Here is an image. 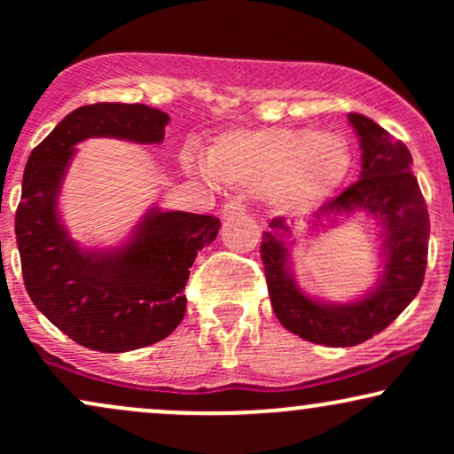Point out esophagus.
<instances>
[{"label":"esophagus","mask_w":454,"mask_h":454,"mask_svg":"<svg viewBox=\"0 0 454 454\" xmlns=\"http://www.w3.org/2000/svg\"><path fill=\"white\" fill-rule=\"evenodd\" d=\"M241 213H245V205H243L241 200H228L226 205L222 207V217H223V220H231V217L241 215Z\"/></svg>","instance_id":"1"}]
</instances>
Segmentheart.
<instances>
[{
	"mask_svg": "<svg viewBox=\"0 0 454 454\" xmlns=\"http://www.w3.org/2000/svg\"><path fill=\"white\" fill-rule=\"evenodd\" d=\"M202 168L222 184L249 192H267L270 205L284 213H305L325 202L352 168L348 140L335 132L309 128L231 129L215 138Z\"/></svg>",
	"mask_w": 454,
	"mask_h": 454,
	"instance_id": "obj_1",
	"label": "heart"
}]
</instances>
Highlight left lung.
<instances>
[{"label":"left lung","instance_id":"1","mask_svg":"<svg viewBox=\"0 0 454 454\" xmlns=\"http://www.w3.org/2000/svg\"><path fill=\"white\" fill-rule=\"evenodd\" d=\"M361 143V179L325 202L314 223L326 217L363 211L382 228L384 270L376 288L352 303H322L305 294L290 270L293 234L284 217H275L262 232L260 258L278 320L294 335L331 348H350L384 331L419 294L429 249V213L408 147L376 121L348 114Z\"/></svg>","mask_w":454,"mask_h":454}]
</instances>
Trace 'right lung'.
<instances>
[{"mask_svg": "<svg viewBox=\"0 0 454 454\" xmlns=\"http://www.w3.org/2000/svg\"><path fill=\"white\" fill-rule=\"evenodd\" d=\"M168 114L145 104L98 102L57 123L31 151L14 217L29 299L70 340L98 352H128L164 340L185 316L190 267L215 241L220 220L151 209L129 241L82 249L57 213L74 145L106 137L155 145Z\"/></svg>", "mask_w": 454, "mask_h": 454, "instance_id": "right-lung-1", "label": "right lung"}]
</instances>
